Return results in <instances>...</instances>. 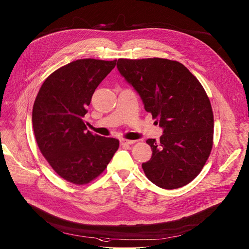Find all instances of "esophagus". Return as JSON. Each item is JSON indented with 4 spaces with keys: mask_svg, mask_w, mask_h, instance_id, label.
<instances>
[{
    "mask_svg": "<svg viewBox=\"0 0 249 249\" xmlns=\"http://www.w3.org/2000/svg\"><path fill=\"white\" fill-rule=\"evenodd\" d=\"M135 142V140H127V139H120V144L121 145H129V144H133Z\"/></svg>",
    "mask_w": 249,
    "mask_h": 249,
    "instance_id": "obj_1",
    "label": "esophagus"
}]
</instances>
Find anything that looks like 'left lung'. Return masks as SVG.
Instances as JSON below:
<instances>
[{
	"instance_id": "1",
	"label": "left lung",
	"mask_w": 249,
	"mask_h": 249,
	"mask_svg": "<svg viewBox=\"0 0 249 249\" xmlns=\"http://www.w3.org/2000/svg\"><path fill=\"white\" fill-rule=\"evenodd\" d=\"M117 68L164 129L159 142L146 140L153 156L142 164L145 176L164 189L187 185L213 147V114L202 85L184 65L168 59H119Z\"/></svg>"
}]
</instances>
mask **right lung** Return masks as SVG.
Listing matches in <instances>:
<instances>
[{"label":"right lung","mask_w":249,"mask_h":249,"mask_svg":"<svg viewBox=\"0 0 249 249\" xmlns=\"http://www.w3.org/2000/svg\"><path fill=\"white\" fill-rule=\"evenodd\" d=\"M117 60L80 59L53 72L42 83L32 109L40 153L57 174L76 185L100 176L119 147V140L86 130L83 117L99 84Z\"/></svg>","instance_id":"obj_1"}]
</instances>
